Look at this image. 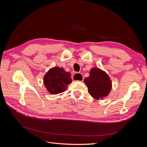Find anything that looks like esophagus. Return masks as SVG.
I'll return each mask as SVG.
<instances>
[{"instance_id": "34e87169", "label": "esophagus", "mask_w": 147, "mask_h": 147, "mask_svg": "<svg viewBox=\"0 0 147 147\" xmlns=\"http://www.w3.org/2000/svg\"><path fill=\"white\" fill-rule=\"evenodd\" d=\"M72 78L74 81L83 82L84 77L81 73H75L72 75Z\"/></svg>"}]
</instances>
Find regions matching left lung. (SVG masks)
Wrapping results in <instances>:
<instances>
[{
    "mask_svg": "<svg viewBox=\"0 0 147 147\" xmlns=\"http://www.w3.org/2000/svg\"><path fill=\"white\" fill-rule=\"evenodd\" d=\"M84 82L88 87L89 94L96 99L107 96L112 89V83L108 75L98 68L91 69L90 76L84 78Z\"/></svg>",
    "mask_w": 147,
    "mask_h": 147,
    "instance_id": "obj_1",
    "label": "left lung"
}]
</instances>
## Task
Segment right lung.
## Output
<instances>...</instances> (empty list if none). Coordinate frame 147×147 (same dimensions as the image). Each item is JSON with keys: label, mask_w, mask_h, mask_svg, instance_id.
Returning <instances> with one entry per match:
<instances>
[{"label": "right lung", "mask_w": 147, "mask_h": 147, "mask_svg": "<svg viewBox=\"0 0 147 147\" xmlns=\"http://www.w3.org/2000/svg\"><path fill=\"white\" fill-rule=\"evenodd\" d=\"M71 75L63 68L55 67L46 74L43 82L47 90L51 94H59L65 91L67 86L72 82Z\"/></svg>", "instance_id": "1"}]
</instances>
